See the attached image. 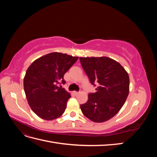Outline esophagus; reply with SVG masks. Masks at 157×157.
<instances>
[{
    "label": "esophagus",
    "instance_id": "esophagus-1",
    "mask_svg": "<svg viewBox=\"0 0 157 157\" xmlns=\"http://www.w3.org/2000/svg\"><path fill=\"white\" fill-rule=\"evenodd\" d=\"M73 94L75 95V96H77V95H78L79 92H76V91H74V92H73Z\"/></svg>",
    "mask_w": 157,
    "mask_h": 157
}]
</instances>
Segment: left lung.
<instances>
[{
	"label": "left lung",
	"instance_id": "left-lung-1",
	"mask_svg": "<svg viewBox=\"0 0 157 157\" xmlns=\"http://www.w3.org/2000/svg\"><path fill=\"white\" fill-rule=\"evenodd\" d=\"M80 63L96 92L88 95V101L80 105L84 115L95 122L111 119L124 105L129 94L130 79L124 68L107 57L80 58Z\"/></svg>",
	"mask_w": 157,
	"mask_h": 157
}]
</instances>
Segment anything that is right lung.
Wrapping results in <instances>:
<instances>
[{"label":"right lung","instance_id":"right-lung-1","mask_svg":"<svg viewBox=\"0 0 157 157\" xmlns=\"http://www.w3.org/2000/svg\"><path fill=\"white\" fill-rule=\"evenodd\" d=\"M78 59L52 52L36 59L27 69L23 87L28 103L38 117L52 121L63 115L71 94L58 84L65 83V73Z\"/></svg>","mask_w":157,"mask_h":157}]
</instances>
